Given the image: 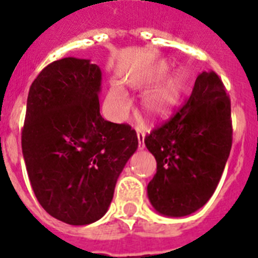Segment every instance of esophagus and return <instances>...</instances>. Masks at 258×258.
Masks as SVG:
<instances>
[{
    "label": "esophagus",
    "instance_id": "1",
    "mask_svg": "<svg viewBox=\"0 0 258 258\" xmlns=\"http://www.w3.org/2000/svg\"><path fill=\"white\" fill-rule=\"evenodd\" d=\"M145 132L141 131L140 127H137V138H138V147H140L141 150L145 147Z\"/></svg>",
    "mask_w": 258,
    "mask_h": 258
}]
</instances>
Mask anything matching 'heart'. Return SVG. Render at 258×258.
<instances>
[{
  "label": "heart",
  "mask_w": 258,
  "mask_h": 258,
  "mask_svg": "<svg viewBox=\"0 0 258 258\" xmlns=\"http://www.w3.org/2000/svg\"><path fill=\"white\" fill-rule=\"evenodd\" d=\"M168 66L161 64L155 72L154 80H159L166 74ZM183 89V80L177 76L169 80L163 86L157 88L147 95L145 99V111L150 117H161L170 112V109L177 104ZM107 102L109 107L117 116H124L129 109V99L126 93L118 85H112L107 95Z\"/></svg>",
  "instance_id": "obj_1"
}]
</instances>
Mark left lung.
<instances>
[{"label":"left lung","instance_id":"obj_1","mask_svg":"<svg viewBox=\"0 0 258 258\" xmlns=\"http://www.w3.org/2000/svg\"><path fill=\"white\" fill-rule=\"evenodd\" d=\"M145 145L156 159L147 186L152 207L168 217H183L213 195L232 145L231 103L213 71L197 77L188 101L161 122Z\"/></svg>","mask_w":258,"mask_h":258}]
</instances>
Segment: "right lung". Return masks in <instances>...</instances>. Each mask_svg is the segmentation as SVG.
<instances>
[{
    "label": "right lung",
    "instance_id": "obj_1",
    "mask_svg": "<svg viewBox=\"0 0 258 258\" xmlns=\"http://www.w3.org/2000/svg\"><path fill=\"white\" fill-rule=\"evenodd\" d=\"M101 81L90 60L63 58L41 71L27 99L22 150L33 192L50 216L76 226L106 214L138 147L131 125L101 116Z\"/></svg>",
    "mask_w": 258,
    "mask_h": 258
}]
</instances>
